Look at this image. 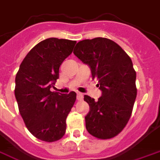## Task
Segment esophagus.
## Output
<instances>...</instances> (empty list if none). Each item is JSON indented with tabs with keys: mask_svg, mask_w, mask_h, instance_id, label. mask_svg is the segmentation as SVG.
I'll return each instance as SVG.
<instances>
[{
	"mask_svg": "<svg viewBox=\"0 0 160 160\" xmlns=\"http://www.w3.org/2000/svg\"><path fill=\"white\" fill-rule=\"evenodd\" d=\"M77 99H78L79 101H81V100L83 99V94H81V93H78V94H77Z\"/></svg>",
	"mask_w": 160,
	"mask_h": 160,
	"instance_id": "1",
	"label": "esophagus"
}]
</instances>
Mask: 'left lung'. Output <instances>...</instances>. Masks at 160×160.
I'll return each instance as SVG.
<instances>
[{
	"instance_id": "1",
	"label": "left lung",
	"mask_w": 160,
	"mask_h": 160,
	"mask_svg": "<svg viewBox=\"0 0 160 160\" xmlns=\"http://www.w3.org/2000/svg\"><path fill=\"white\" fill-rule=\"evenodd\" d=\"M73 53L89 66L102 91L98 101L84 96L89 105L85 117L87 130L100 139L112 138L127 124L137 97L132 61L117 43L104 38L80 41Z\"/></svg>"
}]
</instances>
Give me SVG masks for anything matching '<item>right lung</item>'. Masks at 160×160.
Returning a JSON list of instances; mask_svg holds the SVG:
<instances>
[{
  "mask_svg": "<svg viewBox=\"0 0 160 160\" xmlns=\"http://www.w3.org/2000/svg\"><path fill=\"white\" fill-rule=\"evenodd\" d=\"M76 41L51 38L30 51L16 76L15 95L26 127L37 138L54 142L66 133V117L76 93L52 92L59 66L72 52Z\"/></svg>",
  "mask_w": 160,
  "mask_h": 160,
  "instance_id": "right-lung-1",
  "label": "right lung"
}]
</instances>
